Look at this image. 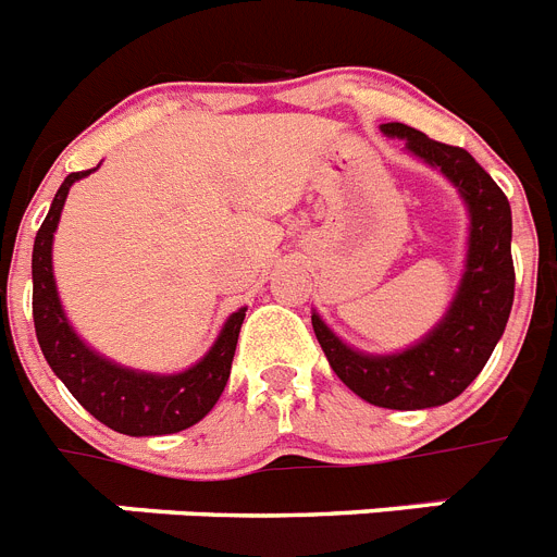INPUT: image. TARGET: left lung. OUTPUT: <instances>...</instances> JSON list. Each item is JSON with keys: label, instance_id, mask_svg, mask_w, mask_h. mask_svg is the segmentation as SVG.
I'll use <instances>...</instances> for the list:
<instances>
[{"label": "left lung", "instance_id": "1", "mask_svg": "<svg viewBox=\"0 0 557 557\" xmlns=\"http://www.w3.org/2000/svg\"><path fill=\"white\" fill-rule=\"evenodd\" d=\"M380 132L406 143V151L454 185L468 208V253L448 310L417 344L392 355H369L335 335L318 312L312 330L332 372L360 400L380 408L417 411L445 406L479 377L505 335L516 293L512 213L505 191L459 146L431 140L406 123H383Z\"/></svg>", "mask_w": 557, "mask_h": 557}]
</instances>
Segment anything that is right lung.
<instances>
[{
  "instance_id": "right-lung-1",
  "label": "right lung",
  "mask_w": 557,
  "mask_h": 557,
  "mask_svg": "<svg viewBox=\"0 0 557 557\" xmlns=\"http://www.w3.org/2000/svg\"><path fill=\"white\" fill-rule=\"evenodd\" d=\"M95 169L75 171L52 197L50 213L33 242V324L55 377L70 388L75 400L117 434L163 436L197 425L216 406L231 377L233 351L239 341L247 307L227 315L211 349L194 366L174 374L129 369L103 358L101 351L73 330L61 307L55 275H52V236L61 222L66 194L81 177Z\"/></svg>"
}]
</instances>
